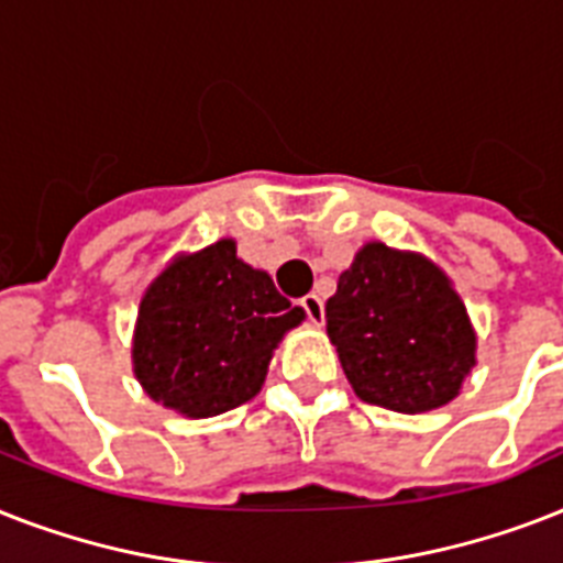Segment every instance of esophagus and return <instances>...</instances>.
<instances>
[{"mask_svg": "<svg viewBox=\"0 0 563 563\" xmlns=\"http://www.w3.org/2000/svg\"><path fill=\"white\" fill-rule=\"evenodd\" d=\"M300 306H303L306 318L314 323V327H321L323 323V300L318 295H306L303 300H300Z\"/></svg>", "mask_w": 563, "mask_h": 563, "instance_id": "1", "label": "esophagus"}]
</instances>
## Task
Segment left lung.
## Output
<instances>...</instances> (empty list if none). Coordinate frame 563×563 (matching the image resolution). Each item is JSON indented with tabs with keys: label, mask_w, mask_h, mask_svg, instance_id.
Returning a JSON list of instances; mask_svg holds the SVG:
<instances>
[{
	"label": "left lung",
	"mask_w": 563,
	"mask_h": 563,
	"mask_svg": "<svg viewBox=\"0 0 563 563\" xmlns=\"http://www.w3.org/2000/svg\"><path fill=\"white\" fill-rule=\"evenodd\" d=\"M327 332L361 401L424 413L477 364L465 303L431 260L367 242L327 300Z\"/></svg>",
	"instance_id": "left-lung-1"
}]
</instances>
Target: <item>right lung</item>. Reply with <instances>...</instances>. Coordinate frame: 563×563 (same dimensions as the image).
Masks as SVG:
<instances>
[{"label":"right lung","mask_w":563,"mask_h":563,"mask_svg":"<svg viewBox=\"0 0 563 563\" xmlns=\"http://www.w3.org/2000/svg\"><path fill=\"white\" fill-rule=\"evenodd\" d=\"M234 240L181 254L144 291L132 367L153 401L190 419L254 399L283 335L303 321Z\"/></svg>","instance_id":"1"}]
</instances>
